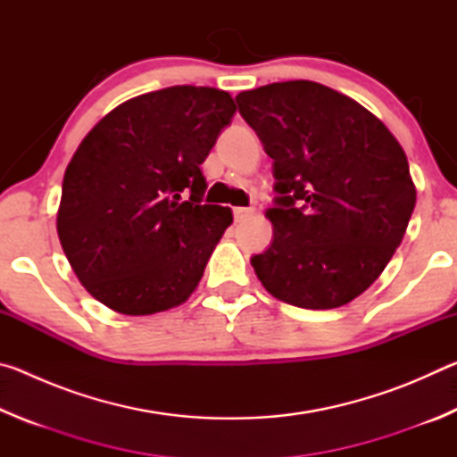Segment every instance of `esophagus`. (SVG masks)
<instances>
[{
	"mask_svg": "<svg viewBox=\"0 0 457 457\" xmlns=\"http://www.w3.org/2000/svg\"><path fill=\"white\" fill-rule=\"evenodd\" d=\"M252 213H253L252 207H234V218H236V221H244V220L250 218Z\"/></svg>",
	"mask_w": 457,
	"mask_h": 457,
	"instance_id": "obj_1",
	"label": "esophagus"
}]
</instances>
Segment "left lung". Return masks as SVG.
Returning a JSON list of instances; mask_svg holds the SVG:
<instances>
[{
    "mask_svg": "<svg viewBox=\"0 0 457 457\" xmlns=\"http://www.w3.org/2000/svg\"><path fill=\"white\" fill-rule=\"evenodd\" d=\"M274 161V239L252 266L274 298L328 311L373 284L405 236L415 185L405 151L357 100L311 80L236 96Z\"/></svg>",
    "mask_w": 457,
    "mask_h": 457,
    "instance_id": "8db88e82",
    "label": "left lung"
}]
</instances>
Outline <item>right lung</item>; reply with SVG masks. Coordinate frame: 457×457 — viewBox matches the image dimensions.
Wrapping results in <instances>:
<instances>
[{
    "label": "right lung",
    "instance_id": "add662e5",
    "mask_svg": "<svg viewBox=\"0 0 457 457\" xmlns=\"http://www.w3.org/2000/svg\"><path fill=\"white\" fill-rule=\"evenodd\" d=\"M236 112L226 90L171 87L112 108L66 167L58 237L98 303L145 316L187 300L234 215L201 173ZM183 192L190 193L181 202Z\"/></svg>",
    "mask_w": 457,
    "mask_h": 457
}]
</instances>
